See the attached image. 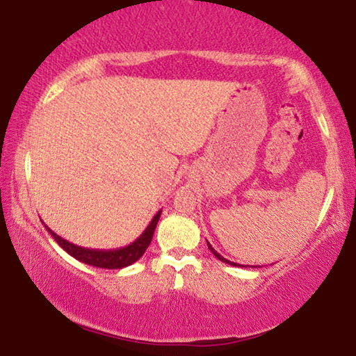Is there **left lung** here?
Returning a JSON list of instances; mask_svg holds the SVG:
<instances>
[{"label": "left lung", "mask_w": 356, "mask_h": 356, "mask_svg": "<svg viewBox=\"0 0 356 356\" xmlns=\"http://www.w3.org/2000/svg\"><path fill=\"white\" fill-rule=\"evenodd\" d=\"M207 243H208V248H209V251H211V252H213V254H214V255L217 257V259H218V260H220V261H223V263H228V264H232V266H238V268H246V266H243V264H241V266H240V264H237V263H234V261H229V260H226V259H225V257H222L220 254H218V252L216 251V249H214L213 246H211V245H209V241H207Z\"/></svg>", "instance_id": "left-lung-1"}]
</instances>
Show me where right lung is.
Listing matches in <instances>:
<instances>
[{
  "label": "right lung",
  "instance_id": "obj_1",
  "mask_svg": "<svg viewBox=\"0 0 356 356\" xmlns=\"http://www.w3.org/2000/svg\"><path fill=\"white\" fill-rule=\"evenodd\" d=\"M161 214H162V209L157 211L156 216L153 217V220H151L149 225L145 228V231H143L140 236L133 241V243L127 245L124 248H118V249L82 248L72 243V241H67L63 237H59L58 234L53 232L47 225L44 226L50 232V236L56 240V243L61 246L67 254H70L76 260L90 264V266H95V268L122 269V268L130 266V264H133L134 261H138L143 255V252L147 251V248L151 243V238H153L156 225L159 222V218H161Z\"/></svg>",
  "mask_w": 356,
  "mask_h": 356
}]
</instances>
